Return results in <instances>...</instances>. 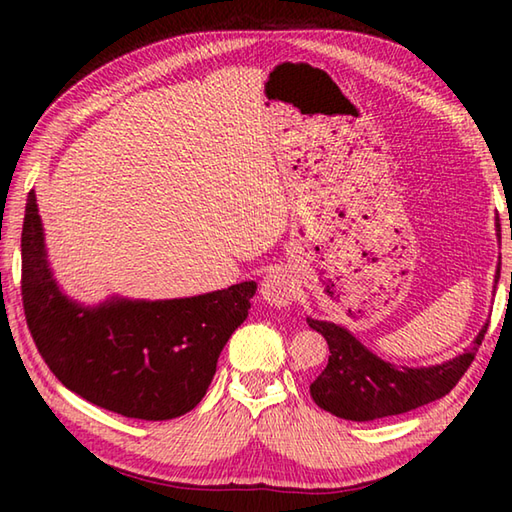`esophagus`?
Returning a JSON list of instances; mask_svg holds the SVG:
<instances>
[{
	"mask_svg": "<svg viewBox=\"0 0 512 512\" xmlns=\"http://www.w3.org/2000/svg\"><path fill=\"white\" fill-rule=\"evenodd\" d=\"M297 279L286 268H275L262 281V297L275 308H286L295 301Z\"/></svg>",
	"mask_w": 512,
	"mask_h": 512,
	"instance_id": "esophagus-1",
	"label": "esophagus"
}]
</instances>
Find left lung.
<instances>
[{
	"mask_svg": "<svg viewBox=\"0 0 512 512\" xmlns=\"http://www.w3.org/2000/svg\"><path fill=\"white\" fill-rule=\"evenodd\" d=\"M499 268H502V259L497 264L495 286ZM308 325L321 332L330 347L328 365L310 385V396L332 416L354 422L398 416V413L418 409L427 402L447 396L473 363L477 347L482 345L488 328L486 323L469 350L447 363L431 367H398L369 352L350 330L341 325L317 319H308Z\"/></svg>",
	"mask_w": 512,
	"mask_h": 512,
	"instance_id": "obj_1",
	"label": "left lung"
}]
</instances>
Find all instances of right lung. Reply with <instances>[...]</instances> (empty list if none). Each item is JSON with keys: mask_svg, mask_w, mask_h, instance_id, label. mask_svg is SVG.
<instances>
[{"mask_svg": "<svg viewBox=\"0 0 512 512\" xmlns=\"http://www.w3.org/2000/svg\"><path fill=\"white\" fill-rule=\"evenodd\" d=\"M255 281L167 301L68 299L48 266L35 191L21 231V299L52 374L92 405L138 420H171L209 389L217 358L248 317Z\"/></svg>", "mask_w": 512, "mask_h": 512, "instance_id": "add662e5", "label": "right lung"}]
</instances>
